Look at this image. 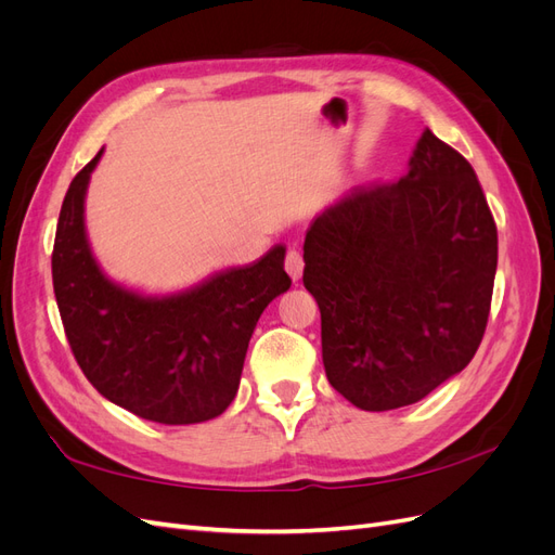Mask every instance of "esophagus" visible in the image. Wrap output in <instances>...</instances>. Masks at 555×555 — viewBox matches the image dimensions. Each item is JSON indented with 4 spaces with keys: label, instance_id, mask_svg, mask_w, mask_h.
<instances>
[{
    "label": "esophagus",
    "instance_id": "34e87169",
    "mask_svg": "<svg viewBox=\"0 0 555 555\" xmlns=\"http://www.w3.org/2000/svg\"><path fill=\"white\" fill-rule=\"evenodd\" d=\"M284 268H287L292 280H300V275H304V257H300V251L289 249L287 257H284Z\"/></svg>",
    "mask_w": 555,
    "mask_h": 555
}]
</instances>
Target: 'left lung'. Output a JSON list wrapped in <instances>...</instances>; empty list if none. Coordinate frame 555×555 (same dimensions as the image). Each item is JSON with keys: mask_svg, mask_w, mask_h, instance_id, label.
I'll return each instance as SVG.
<instances>
[{"mask_svg": "<svg viewBox=\"0 0 555 555\" xmlns=\"http://www.w3.org/2000/svg\"><path fill=\"white\" fill-rule=\"evenodd\" d=\"M304 284L326 377L351 405H412L473 361L489 322L498 229L469 162L430 129L396 182L314 217Z\"/></svg>", "mask_w": 555, "mask_h": 555, "instance_id": "8db88e82", "label": "left lung"}]
</instances>
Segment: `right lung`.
<instances>
[{"instance_id":"1","label":"right lung","mask_w":555,"mask_h":555,"mask_svg":"<svg viewBox=\"0 0 555 555\" xmlns=\"http://www.w3.org/2000/svg\"><path fill=\"white\" fill-rule=\"evenodd\" d=\"M102 153L72 180L57 220L53 289L66 340L80 371L115 405L166 426L208 422L238 391L261 312L292 287L284 247L173 296L117 287L96 266L82 222Z\"/></svg>"}]
</instances>
